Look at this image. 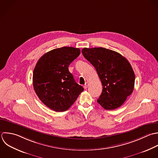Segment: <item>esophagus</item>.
I'll return each instance as SVG.
<instances>
[{
  "instance_id": "1",
  "label": "esophagus",
  "mask_w": 158,
  "mask_h": 158,
  "mask_svg": "<svg viewBox=\"0 0 158 158\" xmlns=\"http://www.w3.org/2000/svg\"><path fill=\"white\" fill-rule=\"evenodd\" d=\"M88 86H89V83L87 82H85V84H84V88L85 89H86L88 87Z\"/></svg>"
}]
</instances>
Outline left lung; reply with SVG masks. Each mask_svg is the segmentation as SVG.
<instances>
[{
    "mask_svg": "<svg viewBox=\"0 0 158 158\" xmlns=\"http://www.w3.org/2000/svg\"><path fill=\"white\" fill-rule=\"evenodd\" d=\"M82 53L95 67L102 83L103 91L97 102L108 110L121 106L134 89L135 76L129 61L103 47L84 48Z\"/></svg>",
    "mask_w": 158,
    "mask_h": 158,
    "instance_id": "1",
    "label": "left lung"
}]
</instances>
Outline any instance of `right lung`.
<instances>
[{"label":"right lung","mask_w":158,"mask_h":158,"mask_svg":"<svg viewBox=\"0 0 158 158\" xmlns=\"http://www.w3.org/2000/svg\"><path fill=\"white\" fill-rule=\"evenodd\" d=\"M80 53L79 48L72 47L55 48L36 63L32 75L34 89L41 102L53 111L68 110L84 90L68 69Z\"/></svg>","instance_id":"add662e5"}]
</instances>
